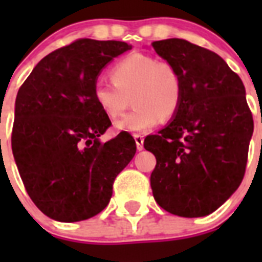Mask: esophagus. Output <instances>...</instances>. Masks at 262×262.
<instances>
[{
	"instance_id": "1",
	"label": "esophagus",
	"mask_w": 262,
	"mask_h": 262,
	"mask_svg": "<svg viewBox=\"0 0 262 262\" xmlns=\"http://www.w3.org/2000/svg\"><path fill=\"white\" fill-rule=\"evenodd\" d=\"M134 139H135L138 151H142L143 148H144V136L140 135V134H135V135H134Z\"/></svg>"
}]
</instances>
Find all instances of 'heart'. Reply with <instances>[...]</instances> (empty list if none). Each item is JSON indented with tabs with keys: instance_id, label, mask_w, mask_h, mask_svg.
Segmentation results:
<instances>
[{
	"instance_id": "1",
	"label": "heart",
	"mask_w": 262,
	"mask_h": 262,
	"mask_svg": "<svg viewBox=\"0 0 262 262\" xmlns=\"http://www.w3.org/2000/svg\"><path fill=\"white\" fill-rule=\"evenodd\" d=\"M110 82H97L93 101L103 115L115 119L124 113L129 98L135 107L115 122L118 131L144 133L177 114L182 99V76L169 60L133 53L115 64Z\"/></svg>"
}]
</instances>
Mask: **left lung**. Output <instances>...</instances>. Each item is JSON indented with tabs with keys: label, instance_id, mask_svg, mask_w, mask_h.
<instances>
[{
	"label": "left lung",
	"instance_id": "obj_1",
	"mask_svg": "<svg viewBox=\"0 0 262 262\" xmlns=\"http://www.w3.org/2000/svg\"><path fill=\"white\" fill-rule=\"evenodd\" d=\"M182 76L177 114L144 139L156 157L151 174L155 201L170 214L198 217L214 212L240 186L253 118L243 81L212 51L184 39L152 43Z\"/></svg>",
	"mask_w": 262,
	"mask_h": 262
}]
</instances>
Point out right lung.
<instances>
[{"label":"right lung","instance_id":"obj_1","mask_svg":"<svg viewBox=\"0 0 262 262\" xmlns=\"http://www.w3.org/2000/svg\"><path fill=\"white\" fill-rule=\"evenodd\" d=\"M128 50L124 41L78 39L43 57L18 90L14 160L27 194L51 219L71 223L99 214L135 156L126 131L99 142L111 122L93 101L102 68Z\"/></svg>","mask_w":262,"mask_h":262}]
</instances>
